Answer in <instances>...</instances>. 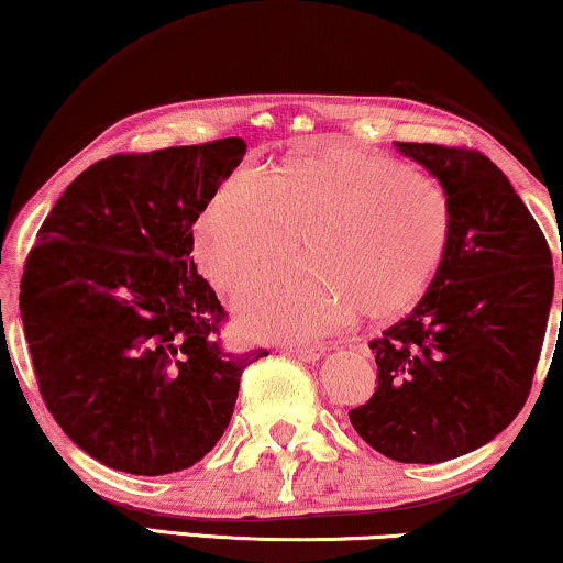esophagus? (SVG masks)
I'll use <instances>...</instances> for the list:
<instances>
[{
	"label": "esophagus",
	"instance_id": "34e87169",
	"mask_svg": "<svg viewBox=\"0 0 563 563\" xmlns=\"http://www.w3.org/2000/svg\"><path fill=\"white\" fill-rule=\"evenodd\" d=\"M284 351L291 353V356L302 358V361H320L322 356H325V345L322 343H307V345H299V343H284L282 345Z\"/></svg>",
	"mask_w": 563,
	"mask_h": 563
}]
</instances>
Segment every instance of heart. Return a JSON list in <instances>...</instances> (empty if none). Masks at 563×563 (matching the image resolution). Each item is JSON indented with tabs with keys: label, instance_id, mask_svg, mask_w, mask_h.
Instances as JSON below:
<instances>
[{
	"label": "heart",
	"instance_id": "heart-1",
	"mask_svg": "<svg viewBox=\"0 0 563 563\" xmlns=\"http://www.w3.org/2000/svg\"><path fill=\"white\" fill-rule=\"evenodd\" d=\"M441 184L376 153L322 145L228 181L195 220V258L230 297L289 258L245 322L261 335H314L358 314L391 320L412 310L451 245Z\"/></svg>",
	"mask_w": 563,
	"mask_h": 563
}]
</instances>
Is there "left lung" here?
<instances>
[{"label":"left lung","mask_w":563,"mask_h":563,"mask_svg":"<svg viewBox=\"0 0 563 563\" xmlns=\"http://www.w3.org/2000/svg\"><path fill=\"white\" fill-rule=\"evenodd\" d=\"M395 145L443 187L453 233L415 310L368 343L379 387L349 418L387 459L441 464L489 443L526 405L549 325L553 261L533 214L487 156Z\"/></svg>","instance_id":"left-lung-1"}]
</instances>
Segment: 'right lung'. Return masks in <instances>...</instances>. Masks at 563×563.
<instances>
[{
  "label": "right lung",
  "mask_w": 563,
  "mask_h": 563,
  "mask_svg": "<svg viewBox=\"0 0 563 563\" xmlns=\"http://www.w3.org/2000/svg\"><path fill=\"white\" fill-rule=\"evenodd\" d=\"M245 156L241 137L97 161L37 233L20 314L41 395L104 466L161 476L225 433L243 368L218 295L189 258L191 225Z\"/></svg>",
  "instance_id": "add662e5"
}]
</instances>
